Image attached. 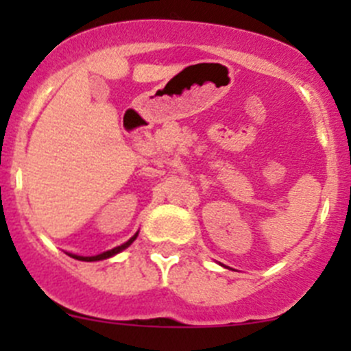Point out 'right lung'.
Instances as JSON below:
<instances>
[{
	"mask_svg": "<svg viewBox=\"0 0 351 351\" xmlns=\"http://www.w3.org/2000/svg\"><path fill=\"white\" fill-rule=\"evenodd\" d=\"M137 238V234L134 236V238H130L129 241H127L125 244H122V246H117V247H113V250H110V251H105V253H101V254H97V256H77V254H71V256L73 258H76V260H81V261H98V260H105V258H110V256H113V254H117V253H120V251L122 250H125L127 246H129L130 243L134 241V239Z\"/></svg>",
	"mask_w": 351,
	"mask_h": 351,
	"instance_id": "right-lung-1",
	"label": "right lung"
}]
</instances>
